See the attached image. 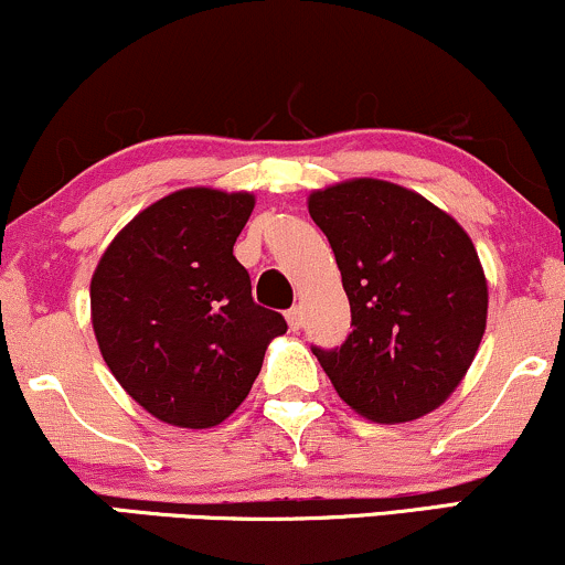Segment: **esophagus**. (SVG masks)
<instances>
[{
	"label": "esophagus",
	"mask_w": 565,
	"mask_h": 565,
	"mask_svg": "<svg viewBox=\"0 0 565 565\" xmlns=\"http://www.w3.org/2000/svg\"><path fill=\"white\" fill-rule=\"evenodd\" d=\"M287 323H289L291 332H297V329L302 327V308H300V305H295V308L287 310Z\"/></svg>",
	"instance_id": "obj_1"
}]
</instances>
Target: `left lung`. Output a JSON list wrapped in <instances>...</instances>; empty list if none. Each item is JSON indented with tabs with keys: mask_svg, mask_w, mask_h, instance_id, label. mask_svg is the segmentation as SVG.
Instances as JSON below:
<instances>
[{
	"mask_svg": "<svg viewBox=\"0 0 565 565\" xmlns=\"http://www.w3.org/2000/svg\"><path fill=\"white\" fill-rule=\"evenodd\" d=\"M353 332L313 348L337 395L372 423H412L462 382L486 332L489 287L462 225L419 193L355 178L313 191Z\"/></svg>",
	"mask_w": 565,
	"mask_h": 565,
	"instance_id": "8db88e82",
	"label": "left lung"
}]
</instances>
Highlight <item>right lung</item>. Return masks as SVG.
Returning a JSON list of instances; mask_svg holds the SVG:
<instances>
[{"instance_id":"1","label":"right lung","mask_w":565,"mask_h":565,"mask_svg":"<svg viewBox=\"0 0 565 565\" xmlns=\"http://www.w3.org/2000/svg\"><path fill=\"white\" fill-rule=\"evenodd\" d=\"M255 210L246 191L183 188L116 233L93 284L103 361L148 414L204 430L249 395L270 340L287 332L252 300L233 244Z\"/></svg>"}]
</instances>
